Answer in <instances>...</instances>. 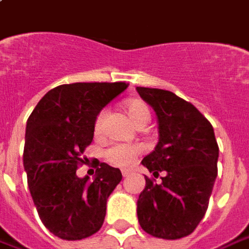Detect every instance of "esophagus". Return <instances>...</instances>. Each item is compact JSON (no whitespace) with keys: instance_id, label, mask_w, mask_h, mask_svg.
<instances>
[{"instance_id":"34e87169","label":"esophagus","mask_w":249,"mask_h":249,"mask_svg":"<svg viewBox=\"0 0 249 249\" xmlns=\"http://www.w3.org/2000/svg\"><path fill=\"white\" fill-rule=\"evenodd\" d=\"M130 173H131L130 170H123V171H122V175H123V177H128Z\"/></svg>"}]
</instances>
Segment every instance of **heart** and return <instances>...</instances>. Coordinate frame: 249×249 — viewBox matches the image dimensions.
I'll return each instance as SVG.
<instances>
[{
	"mask_svg": "<svg viewBox=\"0 0 249 249\" xmlns=\"http://www.w3.org/2000/svg\"><path fill=\"white\" fill-rule=\"evenodd\" d=\"M124 111L127 112L128 118L131 122L138 126V127H144L145 124L151 119V109L149 107L145 104L142 100L140 98H131L127 100L123 104ZM105 118V111H100L96 116L94 121V131L100 133V130L103 127V122ZM142 148L140 145H122L116 144L109 146L105 151V159L108 160L111 164L116 167H128L136 158L141 153Z\"/></svg>",
	"mask_w": 249,
	"mask_h": 249,
	"instance_id": "heart-1",
	"label": "heart"
}]
</instances>
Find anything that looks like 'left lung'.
<instances>
[{
  "label": "left lung",
  "mask_w": 249,
  "mask_h": 249,
  "mask_svg": "<svg viewBox=\"0 0 249 249\" xmlns=\"http://www.w3.org/2000/svg\"><path fill=\"white\" fill-rule=\"evenodd\" d=\"M159 121V142L142 164L162 181L145 177L137 201L141 228L153 237L189 236L206 215L218 175L219 148L213 124L191 103L173 91L137 88Z\"/></svg>",
  "instance_id": "8db88e82"
}]
</instances>
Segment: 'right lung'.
I'll use <instances>...</instances> for the list:
<instances>
[{
    "mask_svg": "<svg viewBox=\"0 0 249 249\" xmlns=\"http://www.w3.org/2000/svg\"><path fill=\"white\" fill-rule=\"evenodd\" d=\"M127 88L126 82H78L49 90L26 127L23 164L31 197L42 223L63 240L97 233L107 198L122 181L119 168L96 160V175L79 178L85 149L94 136L98 112Z\"/></svg>",
    "mask_w": 249,
    "mask_h": 249,
    "instance_id": "obj_1",
    "label": "right lung"
}]
</instances>
